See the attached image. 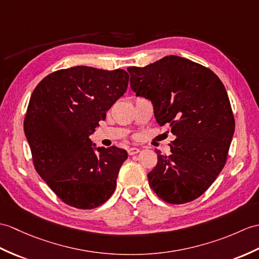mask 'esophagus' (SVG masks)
<instances>
[{
    "label": "esophagus",
    "instance_id": "1",
    "mask_svg": "<svg viewBox=\"0 0 259 259\" xmlns=\"http://www.w3.org/2000/svg\"><path fill=\"white\" fill-rule=\"evenodd\" d=\"M139 152H140V149H138V148H129L128 149V154L129 155H135V154L139 153Z\"/></svg>",
    "mask_w": 259,
    "mask_h": 259
}]
</instances>
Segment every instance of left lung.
<instances>
[{
  "mask_svg": "<svg viewBox=\"0 0 259 259\" xmlns=\"http://www.w3.org/2000/svg\"><path fill=\"white\" fill-rule=\"evenodd\" d=\"M128 71L136 96L151 100L157 122L176 136L169 157L155 150L149 185L166 203L195 200L223 170L235 130L223 82L211 69L174 55Z\"/></svg>",
  "mask_w": 259,
  "mask_h": 259,
  "instance_id": "1",
  "label": "left lung"
}]
</instances>
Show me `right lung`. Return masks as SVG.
<instances>
[{
	"instance_id": "obj_1",
	"label": "right lung",
	"mask_w": 259,
	"mask_h": 259,
	"mask_svg": "<svg viewBox=\"0 0 259 259\" xmlns=\"http://www.w3.org/2000/svg\"><path fill=\"white\" fill-rule=\"evenodd\" d=\"M128 81L123 69L76 66L47 75L34 89L24 132L35 170L67 205L98 207L116 189L127 151L95 148L89 137L125 93Z\"/></svg>"
}]
</instances>
